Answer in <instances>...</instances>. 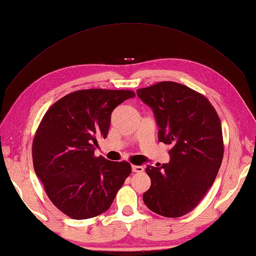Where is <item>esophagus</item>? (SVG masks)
Here are the masks:
<instances>
[{
    "mask_svg": "<svg viewBox=\"0 0 256 256\" xmlns=\"http://www.w3.org/2000/svg\"><path fill=\"white\" fill-rule=\"evenodd\" d=\"M144 170V166H136V164H132V172H142Z\"/></svg>",
    "mask_w": 256,
    "mask_h": 256,
    "instance_id": "obj_1",
    "label": "esophagus"
}]
</instances>
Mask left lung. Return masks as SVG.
<instances>
[{
    "label": "left lung",
    "mask_w": 256,
    "mask_h": 256,
    "mask_svg": "<svg viewBox=\"0 0 256 256\" xmlns=\"http://www.w3.org/2000/svg\"><path fill=\"white\" fill-rule=\"evenodd\" d=\"M136 94L154 112L159 142L172 146L170 162L146 166L151 185L144 202L160 216H182L200 203L222 166L220 118L203 94L177 82L162 81Z\"/></svg>",
    "instance_id": "obj_1"
}]
</instances>
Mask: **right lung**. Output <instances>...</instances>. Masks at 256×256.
<instances>
[{
    "label": "right lung",
    "mask_w": 256,
    "mask_h": 256,
    "mask_svg": "<svg viewBox=\"0 0 256 256\" xmlns=\"http://www.w3.org/2000/svg\"><path fill=\"white\" fill-rule=\"evenodd\" d=\"M134 96L131 90H78L42 118L32 142L34 172L53 204L70 218L107 211L131 174L128 162L94 157V150L97 138H107L112 110Z\"/></svg>",
    "instance_id": "1"
}]
</instances>
